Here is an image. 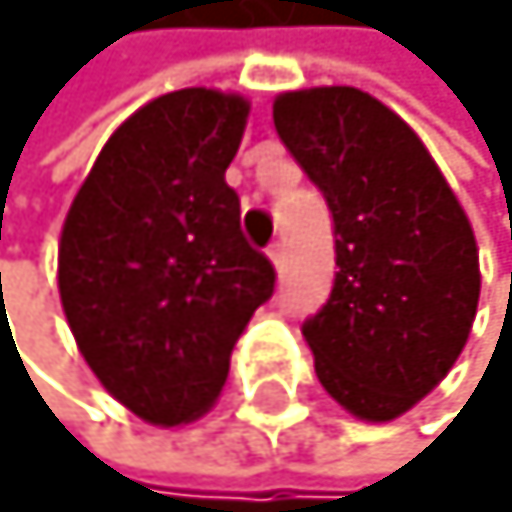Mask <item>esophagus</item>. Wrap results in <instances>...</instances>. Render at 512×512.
<instances>
[{
  "mask_svg": "<svg viewBox=\"0 0 512 512\" xmlns=\"http://www.w3.org/2000/svg\"><path fill=\"white\" fill-rule=\"evenodd\" d=\"M284 254H288V248H284V241H274L268 248V258L274 261V268H281L284 264Z\"/></svg>",
  "mask_w": 512,
  "mask_h": 512,
  "instance_id": "1",
  "label": "esophagus"
}]
</instances>
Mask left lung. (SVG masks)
I'll list each match as a JSON object with an SVG mask.
<instances>
[{"instance_id":"8db88e82","label":"left lung","mask_w":512,"mask_h":512,"mask_svg":"<svg viewBox=\"0 0 512 512\" xmlns=\"http://www.w3.org/2000/svg\"><path fill=\"white\" fill-rule=\"evenodd\" d=\"M284 148L334 218V284L301 331L324 390L354 417H400L460 357L480 297L477 241L404 118L361 88L284 92Z\"/></svg>"}]
</instances>
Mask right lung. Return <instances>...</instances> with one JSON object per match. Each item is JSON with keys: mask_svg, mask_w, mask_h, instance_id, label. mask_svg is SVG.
<instances>
[{"mask_svg": "<svg viewBox=\"0 0 512 512\" xmlns=\"http://www.w3.org/2000/svg\"><path fill=\"white\" fill-rule=\"evenodd\" d=\"M248 102L181 88L108 138L65 218L59 294L88 367L148 424L215 404L231 347L274 294V264L241 234L224 181Z\"/></svg>", "mask_w": 512, "mask_h": 512, "instance_id": "right-lung-1", "label": "right lung"}]
</instances>
